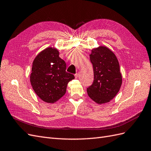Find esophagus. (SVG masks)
I'll list each match as a JSON object with an SVG mask.
<instances>
[{
  "label": "esophagus",
  "instance_id": "34e87169",
  "mask_svg": "<svg viewBox=\"0 0 151 151\" xmlns=\"http://www.w3.org/2000/svg\"><path fill=\"white\" fill-rule=\"evenodd\" d=\"M75 78H77L78 77V73H76V74H75Z\"/></svg>",
  "mask_w": 151,
  "mask_h": 151
}]
</instances>
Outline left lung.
<instances>
[{"mask_svg": "<svg viewBox=\"0 0 151 151\" xmlns=\"http://www.w3.org/2000/svg\"><path fill=\"white\" fill-rule=\"evenodd\" d=\"M89 57L93 66L94 82L87 88L88 96L98 104L109 102L122 85L119 61L114 52L104 46L92 49Z\"/></svg>", "mask_w": 151, "mask_h": 151, "instance_id": "left-lung-1", "label": "left lung"}]
</instances>
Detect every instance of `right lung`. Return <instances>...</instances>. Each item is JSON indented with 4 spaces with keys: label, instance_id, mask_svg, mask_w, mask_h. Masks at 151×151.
<instances>
[{
    "label": "right lung",
    "instance_id": "add662e5",
    "mask_svg": "<svg viewBox=\"0 0 151 151\" xmlns=\"http://www.w3.org/2000/svg\"><path fill=\"white\" fill-rule=\"evenodd\" d=\"M66 64L55 48L48 47L34 59L30 81L33 90L45 102L53 103L65 94L68 83L75 78L65 71Z\"/></svg>",
    "mask_w": 151,
    "mask_h": 151
}]
</instances>
